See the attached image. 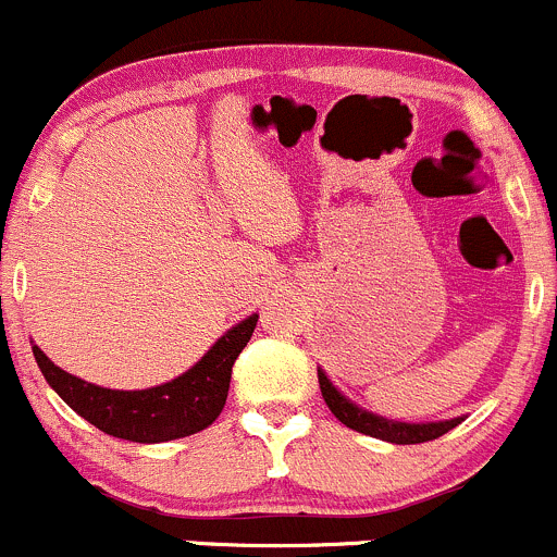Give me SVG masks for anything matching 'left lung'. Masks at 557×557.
Masks as SVG:
<instances>
[{
	"label": "left lung",
	"instance_id": "8db88e82",
	"mask_svg": "<svg viewBox=\"0 0 557 557\" xmlns=\"http://www.w3.org/2000/svg\"><path fill=\"white\" fill-rule=\"evenodd\" d=\"M319 389H322L324 404L330 406L335 417L344 422L346 428L357 433H366V436L382 438V442L389 444H422V442H433V438L444 436V433L453 431L455 425H460L458 420H447V422H428V425H411V422H393L384 420V417L371 414V411L357 409L355 404L344 398L338 389L330 384V379L319 371Z\"/></svg>",
	"mask_w": 557,
	"mask_h": 557
}]
</instances>
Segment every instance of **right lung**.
I'll list each match as a JSON object with an SVG mask.
<instances>
[{"label":"right lung","mask_w":557,"mask_h":557,"mask_svg":"<svg viewBox=\"0 0 557 557\" xmlns=\"http://www.w3.org/2000/svg\"><path fill=\"white\" fill-rule=\"evenodd\" d=\"M257 327V313L235 324L208 349V355L168 384L151 389H108L84 382L53 366L32 346L42 376L59 398L102 433L137 444H159L206 431L227 404L230 376Z\"/></svg>","instance_id":"right-lung-1"}]
</instances>
